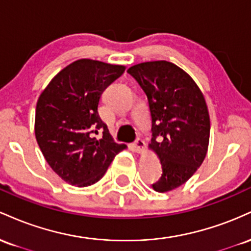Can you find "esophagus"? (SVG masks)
Masks as SVG:
<instances>
[{"instance_id": "obj_1", "label": "esophagus", "mask_w": 251, "mask_h": 251, "mask_svg": "<svg viewBox=\"0 0 251 251\" xmlns=\"http://www.w3.org/2000/svg\"><path fill=\"white\" fill-rule=\"evenodd\" d=\"M133 148L135 150V152H138V153H142V152L144 151V149H145V142H144L142 138H137L133 144Z\"/></svg>"}]
</instances>
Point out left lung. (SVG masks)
<instances>
[{
	"label": "left lung",
	"instance_id": "left-lung-1",
	"mask_svg": "<svg viewBox=\"0 0 251 251\" xmlns=\"http://www.w3.org/2000/svg\"><path fill=\"white\" fill-rule=\"evenodd\" d=\"M148 97L152 120L150 148L158 154L163 174L152 188L171 191L191 177L206 155L210 118L205 99L192 77L168 61L128 68Z\"/></svg>",
	"mask_w": 251,
	"mask_h": 251
}]
</instances>
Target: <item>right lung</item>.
Returning a JSON list of instances; mask_svg holds the SVG:
<instances>
[{"instance_id": "add662e5", "label": "right lung", "mask_w": 251, "mask_h": 251, "mask_svg": "<svg viewBox=\"0 0 251 251\" xmlns=\"http://www.w3.org/2000/svg\"><path fill=\"white\" fill-rule=\"evenodd\" d=\"M124 72V66L77 60L57 73L37 100V144L53 171L71 185L97 183L126 148L113 142L98 113L102 92Z\"/></svg>"}]
</instances>
